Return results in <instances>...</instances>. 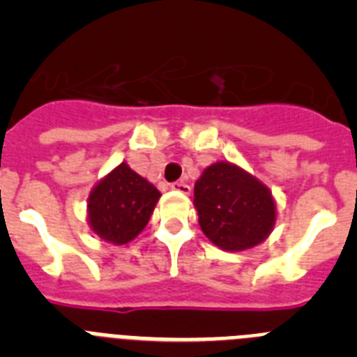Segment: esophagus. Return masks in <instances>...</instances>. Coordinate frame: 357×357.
<instances>
[{
	"label": "esophagus",
	"mask_w": 357,
	"mask_h": 357,
	"mask_svg": "<svg viewBox=\"0 0 357 357\" xmlns=\"http://www.w3.org/2000/svg\"><path fill=\"white\" fill-rule=\"evenodd\" d=\"M169 188H172L173 191H178V193H182V195H189V193H191V188H189V185L185 184V182H173V184L169 185Z\"/></svg>",
	"instance_id": "34e87169"
}]
</instances>
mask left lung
I'll use <instances>...</instances> for the list:
<instances>
[{
	"label": "left lung",
	"mask_w": 357,
	"mask_h": 357,
	"mask_svg": "<svg viewBox=\"0 0 357 357\" xmlns=\"http://www.w3.org/2000/svg\"><path fill=\"white\" fill-rule=\"evenodd\" d=\"M195 207L204 234L229 252L259 245L275 223V204L266 185L229 162L202 173L195 184Z\"/></svg>",
	"instance_id": "left-lung-1"
}]
</instances>
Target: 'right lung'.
I'll use <instances>...</instances> for the list:
<instances>
[{
    "mask_svg": "<svg viewBox=\"0 0 357 357\" xmlns=\"http://www.w3.org/2000/svg\"><path fill=\"white\" fill-rule=\"evenodd\" d=\"M159 197L155 185L121 162L91 193V227L105 241L125 245L146 227Z\"/></svg>",
    "mask_w": 357,
    "mask_h": 357,
    "instance_id": "right-lung-1",
    "label": "right lung"
}]
</instances>
